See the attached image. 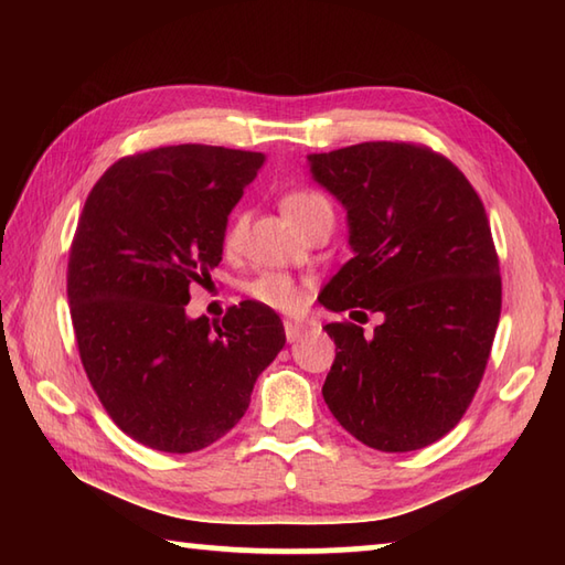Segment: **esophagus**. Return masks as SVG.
Segmentation results:
<instances>
[{
    "label": "esophagus",
    "instance_id": "34e87169",
    "mask_svg": "<svg viewBox=\"0 0 565 565\" xmlns=\"http://www.w3.org/2000/svg\"><path fill=\"white\" fill-rule=\"evenodd\" d=\"M306 326H301V322H291V320H286L284 322V332H286V340L289 342H298L306 334Z\"/></svg>",
    "mask_w": 565,
    "mask_h": 565
}]
</instances>
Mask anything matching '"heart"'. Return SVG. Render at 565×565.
I'll return each instance as SVG.
<instances>
[{
    "label": "heart",
    "instance_id": "obj_1",
    "mask_svg": "<svg viewBox=\"0 0 565 565\" xmlns=\"http://www.w3.org/2000/svg\"><path fill=\"white\" fill-rule=\"evenodd\" d=\"M281 211L286 218L298 227V231H301L308 221H313L316 215H322V213L332 215L330 201L322 194H318V191H310V189H296V191H289V194H284ZM245 227H247V215L235 213L223 235V245L227 252H235L239 245H243ZM247 294L252 296V301H257L264 308H271L276 313H294V310H298L303 303V286L298 284L294 276L281 274V271L259 274L257 279H252L247 284Z\"/></svg>",
    "mask_w": 565,
    "mask_h": 565
}]
</instances>
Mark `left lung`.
Here are the masks:
<instances>
[{
	"label": "left lung",
	"mask_w": 565,
	"mask_h": 565,
	"mask_svg": "<svg viewBox=\"0 0 565 565\" xmlns=\"http://www.w3.org/2000/svg\"><path fill=\"white\" fill-rule=\"evenodd\" d=\"M308 167L344 206L352 249L318 301L383 318L371 338L352 322L326 326L338 354L322 398L366 447L423 449L471 405L500 320L483 203L459 167L413 142L313 152Z\"/></svg>",
	"instance_id": "1"
}]
</instances>
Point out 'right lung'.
<instances>
[{"instance_id": "obj_1", "label": "right lung", "mask_w": 565, "mask_h": 565, "mask_svg": "<svg viewBox=\"0 0 565 565\" xmlns=\"http://www.w3.org/2000/svg\"><path fill=\"white\" fill-rule=\"evenodd\" d=\"M264 160L158 148L111 164L84 203L67 264L82 366L114 423L150 449L191 454L227 435L286 342L281 318L255 301L223 322L186 316Z\"/></svg>"}]
</instances>
